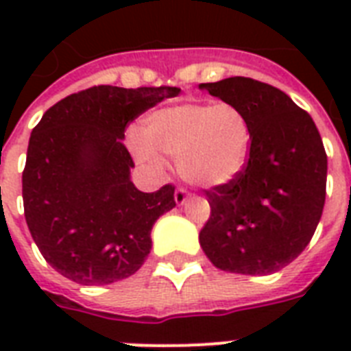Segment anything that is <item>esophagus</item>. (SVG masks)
<instances>
[{
  "mask_svg": "<svg viewBox=\"0 0 351 351\" xmlns=\"http://www.w3.org/2000/svg\"><path fill=\"white\" fill-rule=\"evenodd\" d=\"M187 198H189V193L184 189V187H176V191H175V202L178 204V206H182V204L186 202Z\"/></svg>",
  "mask_w": 351,
  "mask_h": 351,
  "instance_id": "obj_1",
  "label": "esophagus"
}]
</instances>
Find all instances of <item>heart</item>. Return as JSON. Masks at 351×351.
<instances>
[{
    "label": "heart",
    "mask_w": 351,
    "mask_h": 351,
    "mask_svg": "<svg viewBox=\"0 0 351 351\" xmlns=\"http://www.w3.org/2000/svg\"><path fill=\"white\" fill-rule=\"evenodd\" d=\"M143 136L131 138L132 153L145 164H158L160 153L175 156L180 175L200 187L228 184L245 164L251 127L233 104L186 101L151 112Z\"/></svg>",
    "instance_id": "heart-1"
}]
</instances>
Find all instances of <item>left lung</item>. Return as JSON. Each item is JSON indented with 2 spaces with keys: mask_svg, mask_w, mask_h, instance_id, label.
<instances>
[{
  "mask_svg": "<svg viewBox=\"0 0 351 351\" xmlns=\"http://www.w3.org/2000/svg\"><path fill=\"white\" fill-rule=\"evenodd\" d=\"M200 89L239 107L251 127L242 171L206 191L211 215L200 245L222 271H278L304 251L321 220L328 156L319 129L273 85L233 76Z\"/></svg>",
  "mask_w": 351,
  "mask_h": 351,
  "instance_id": "left-lung-1",
  "label": "left lung"
}]
</instances>
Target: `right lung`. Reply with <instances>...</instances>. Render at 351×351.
I'll use <instances>...</instances> for the list:
<instances>
[{"instance_id":"add662e5","label":"right lung","mask_w":351,"mask_h":351,"mask_svg":"<svg viewBox=\"0 0 351 351\" xmlns=\"http://www.w3.org/2000/svg\"><path fill=\"white\" fill-rule=\"evenodd\" d=\"M178 87L98 85L63 98L32 129L23 169L25 220L58 273L84 286L134 275L151 230L175 208V187L138 191L125 127Z\"/></svg>"}]
</instances>
